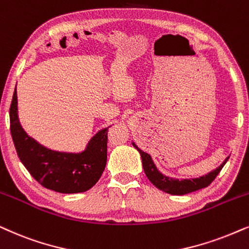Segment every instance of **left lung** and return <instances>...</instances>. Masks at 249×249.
I'll return each mask as SVG.
<instances>
[{"instance_id":"obj_1","label":"left lung","mask_w":249,"mask_h":249,"mask_svg":"<svg viewBox=\"0 0 249 249\" xmlns=\"http://www.w3.org/2000/svg\"><path fill=\"white\" fill-rule=\"evenodd\" d=\"M132 145H134V146L138 150V152L141 153L145 175H146L147 178L151 180V183H152L153 185H156L158 189L161 190V191L167 192L169 193V195L174 196H183L186 195V193L198 191L200 189L207 188L209 184L216 178V176L218 175L219 172L222 170V168H223L224 164L227 163V161L229 160L228 157L224 162L218 168H216L215 170H213V172L209 173L208 175L201 176L199 177V178L175 179L172 178V177L162 175V174L157 169L156 164L153 163L152 158L150 157V154H147L146 152H144V151H142L141 148H138L137 145L135 143H132Z\"/></svg>"}]
</instances>
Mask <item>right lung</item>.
I'll return each instance as SVG.
<instances>
[{
    "mask_svg": "<svg viewBox=\"0 0 249 249\" xmlns=\"http://www.w3.org/2000/svg\"><path fill=\"white\" fill-rule=\"evenodd\" d=\"M10 131L19 159L44 188L59 193L85 192L98 182L104 172L108 128L97 132L81 153L49 150L28 136L21 128L15 90L10 105Z\"/></svg>",
    "mask_w": 249,
    "mask_h": 249,
    "instance_id": "right-lung-1",
    "label": "right lung"
}]
</instances>
